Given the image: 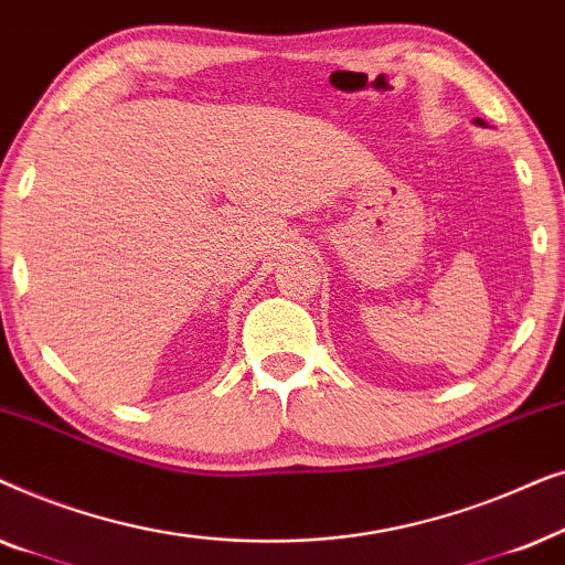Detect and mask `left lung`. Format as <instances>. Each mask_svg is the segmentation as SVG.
<instances>
[{
    "instance_id": "1",
    "label": "left lung",
    "mask_w": 565,
    "mask_h": 565,
    "mask_svg": "<svg viewBox=\"0 0 565 565\" xmlns=\"http://www.w3.org/2000/svg\"><path fill=\"white\" fill-rule=\"evenodd\" d=\"M476 122H478V126H483V120H481V118H478V120H476Z\"/></svg>"
}]
</instances>
